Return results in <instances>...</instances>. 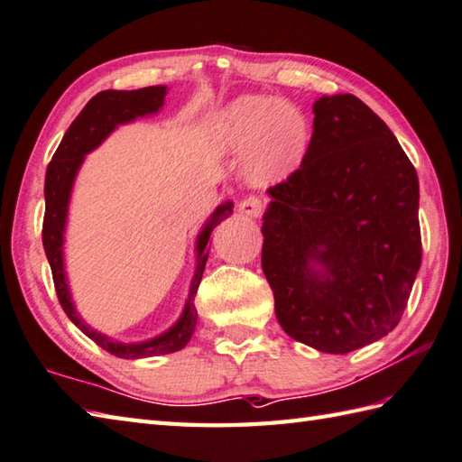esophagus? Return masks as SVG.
<instances>
[{"instance_id":"34e87169","label":"esophagus","mask_w":462,"mask_h":462,"mask_svg":"<svg viewBox=\"0 0 462 462\" xmlns=\"http://www.w3.org/2000/svg\"><path fill=\"white\" fill-rule=\"evenodd\" d=\"M240 212L244 216H250V218H258V216L264 212V202L258 196H248L240 202Z\"/></svg>"}]
</instances>
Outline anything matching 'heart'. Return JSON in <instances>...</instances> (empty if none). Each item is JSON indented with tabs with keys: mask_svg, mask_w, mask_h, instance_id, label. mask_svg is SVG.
<instances>
[{
	"mask_svg": "<svg viewBox=\"0 0 462 462\" xmlns=\"http://www.w3.org/2000/svg\"><path fill=\"white\" fill-rule=\"evenodd\" d=\"M218 140L224 150L248 153V174L268 182L300 164L310 124L292 104L268 96H242L218 116Z\"/></svg>",
	"mask_w": 462,
	"mask_h": 462,
	"instance_id": "obj_1",
	"label": "heart"
}]
</instances>
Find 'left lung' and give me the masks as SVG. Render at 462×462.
<instances>
[{"mask_svg":"<svg viewBox=\"0 0 462 462\" xmlns=\"http://www.w3.org/2000/svg\"><path fill=\"white\" fill-rule=\"evenodd\" d=\"M314 132L262 224V270L288 337L346 355L401 322L420 268L419 176L352 94L314 102Z\"/></svg>","mask_w":462,"mask_h":462,"instance_id":"obj_1","label":"left lung"}]
</instances>
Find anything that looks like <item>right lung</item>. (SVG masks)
<instances>
[{"instance_id": "1", "label": "right lung", "mask_w": 462, "mask_h": 462, "mask_svg": "<svg viewBox=\"0 0 462 462\" xmlns=\"http://www.w3.org/2000/svg\"><path fill=\"white\" fill-rule=\"evenodd\" d=\"M164 97L166 86H150L142 89H132V92H124V89H106V92L96 94L86 104L84 110L79 112L76 120L71 122L66 135H63V140L60 142L56 153H53L48 171H45V214L42 240L45 256H48L51 268L58 300L63 312L68 314V319L74 322L88 338H92L97 346H102L117 358H146L170 355V352L182 350L188 345L198 320L194 298L198 292V286H200L208 260V240H210L212 230L220 224L224 216H228L232 212V202H226L216 208L212 218L206 222L204 230L200 232V236H198L196 273L192 278V284H189L184 312L168 332L160 334V337L152 340L138 342V345H124V342L110 340L104 337V334L86 327L84 320L79 319L74 309V302H71L66 273H63V230H66L71 186H74L76 174L88 152L97 148L120 124L132 122L138 116L158 112L160 107L164 106Z\"/></svg>"}]
</instances>
